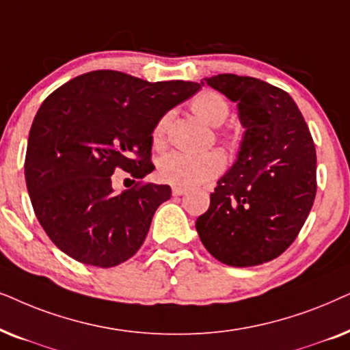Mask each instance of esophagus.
I'll return each mask as SVG.
<instances>
[{
    "label": "esophagus",
    "instance_id": "34e87169",
    "mask_svg": "<svg viewBox=\"0 0 350 350\" xmlns=\"http://www.w3.org/2000/svg\"><path fill=\"white\" fill-rule=\"evenodd\" d=\"M185 192H187V190H185V189L172 187V195H174V197H180V195H184Z\"/></svg>",
    "mask_w": 350,
    "mask_h": 350
}]
</instances>
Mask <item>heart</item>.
Listing matches in <instances>:
<instances>
[{
	"label": "heart",
	"mask_w": 350,
	"mask_h": 350,
	"mask_svg": "<svg viewBox=\"0 0 350 350\" xmlns=\"http://www.w3.org/2000/svg\"><path fill=\"white\" fill-rule=\"evenodd\" d=\"M193 113L209 126H221L229 115V105L222 96L213 91H203L192 100ZM170 115L161 116L153 129V142L161 144L165 137ZM226 160L219 152H171L158 161V178L165 184L180 189H192L211 180L224 170Z\"/></svg>",
	"instance_id": "1"
}]
</instances>
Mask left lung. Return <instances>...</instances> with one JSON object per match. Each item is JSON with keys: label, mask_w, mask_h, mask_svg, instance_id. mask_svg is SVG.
<instances>
[{"label": "left lung", "mask_w": 350, "mask_h": 350, "mask_svg": "<svg viewBox=\"0 0 350 350\" xmlns=\"http://www.w3.org/2000/svg\"><path fill=\"white\" fill-rule=\"evenodd\" d=\"M204 83L235 102L245 133L235 163L217 180L195 227L222 264L269 262L295 241L314 204V141L296 102L280 88L232 73Z\"/></svg>", "instance_id": "8db88e82"}]
</instances>
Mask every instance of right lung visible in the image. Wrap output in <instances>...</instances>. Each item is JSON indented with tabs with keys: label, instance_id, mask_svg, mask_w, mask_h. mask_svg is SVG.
Segmentation results:
<instances>
[{
	"label": "right lung",
	"instance_id": "obj_1",
	"mask_svg": "<svg viewBox=\"0 0 350 350\" xmlns=\"http://www.w3.org/2000/svg\"><path fill=\"white\" fill-rule=\"evenodd\" d=\"M200 88L96 70L41 104L27 144L25 183L41 227L60 251L96 267L137 253L171 187L144 184L115 193L111 174L118 167L136 179L152 172L155 124Z\"/></svg>",
	"mask_w": 350,
	"mask_h": 350
}]
</instances>
